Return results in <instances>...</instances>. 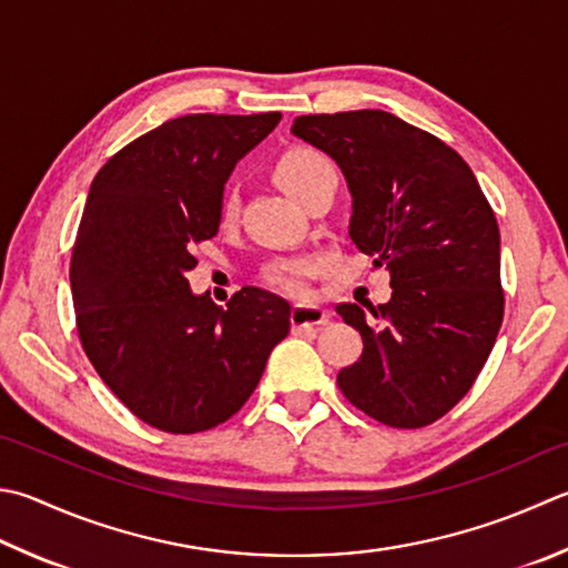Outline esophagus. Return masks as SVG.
Listing matches in <instances>:
<instances>
[{
    "mask_svg": "<svg viewBox=\"0 0 568 568\" xmlns=\"http://www.w3.org/2000/svg\"><path fill=\"white\" fill-rule=\"evenodd\" d=\"M328 312L326 308L321 306H294L292 308V316H288V321H292V328L294 331H306V328H316L321 324H328Z\"/></svg>",
    "mask_w": 568,
    "mask_h": 568,
    "instance_id": "obj_1",
    "label": "esophagus"
}]
</instances>
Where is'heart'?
<instances>
[{
  "mask_svg": "<svg viewBox=\"0 0 568 568\" xmlns=\"http://www.w3.org/2000/svg\"><path fill=\"white\" fill-rule=\"evenodd\" d=\"M272 175L288 197L298 205H308L321 190L336 180V168L331 160L308 145H292L276 158ZM240 217V192L237 187H224L217 202V220L222 227H232ZM321 270V262L312 256H292V260H276L264 270V282L280 288L288 296L306 294V282Z\"/></svg>",
  "mask_w": 568,
  "mask_h": 568,
  "instance_id": "obj_1",
  "label": "heart"
}]
</instances>
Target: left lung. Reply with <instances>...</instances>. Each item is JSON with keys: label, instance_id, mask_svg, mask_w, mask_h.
<instances>
[{"label": "left lung", "instance_id": "8db88e82", "mask_svg": "<svg viewBox=\"0 0 568 568\" xmlns=\"http://www.w3.org/2000/svg\"><path fill=\"white\" fill-rule=\"evenodd\" d=\"M292 133L336 160L351 240L390 272L388 304L336 306L363 338L338 388L383 425H430L473 388L505 316L495 212L450 145L393 113L298 115Z\"/></svg>", "mask_w": 568, "mask_h": 568}]
</instances>
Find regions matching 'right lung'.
<instances>
[{
	"mask_svg": "<svg viewBox=\"0 0 568 568\" xmlns=\"http://www.w3.org/2000/svg\"><path fill=\"white\" fill-rule=\"evenodd\" d=\"M282 113L173 118L121 148L85 200L71 294L85 356L128 410L163 433L230 420L286 338L284 298L244 286L227 308L190 292L192 247L220 230L224 183Z\"/></svg>",
	"mask_w": 568,
	"mask_h": 568,
	"instance_id": "add662e5",
	"label": "right lung"
}]
</instances>
